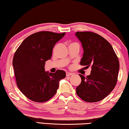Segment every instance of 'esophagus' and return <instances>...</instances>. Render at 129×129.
I'll use <instances>...</instances> for the list:
<instances>
[{"label":"esophagus","instance_id":"1","mask_svg":"<svg viewBox=\"0 0 129 129\" xmlns=\"http://www.w3.org/2000/svg\"><path fill=\"white\" fill-rule=\"evenodd\" d=\"M73 75V74L72 72H66V75L67 77H70V76H72Z\"/></svg>","mask_w":129,"mask_h":129}]
</instances>
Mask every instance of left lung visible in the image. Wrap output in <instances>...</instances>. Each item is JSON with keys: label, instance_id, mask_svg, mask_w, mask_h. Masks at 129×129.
Here are the masks:
<instances>
[{"label": "left lung", "instance_id": "left-lung-1", "mask_svg": "<svg viewBox=\"0 0 129 129\" xmlns=\"http://www.w3.org/2000/svg\"><path fill=\"white\" fill-rule=\"evenodd\" d=\"M83 54L80 64L92 68L89 75H79L81 83L76 88L77 95L87 102L106 98L116 86L119 70L118 58L111 44L100 35L89 31L76 32Z\"/></svg>", "mask_w": 129, "mask_h": 129}]
</instances>
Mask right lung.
Here are the masks:
<instances>
[{
	"label": "right lung",
	"instance_id": "1",
	"mask_svg": "<svg viewBox=\"0 0 129 129\" xmlns=\"http://www.w3.org/2000/svg\"><path fill=\"white\" fill-rule=\"evenodd\" d=\"M65 34L40 31L29 36L20 45L13 59L17 85L30 100L44 102L57 92L65 72L45 71V63L50 59L55 44Z\"/></svg>",
	"mask_w": 129,
	"mask_h": 129
}]
</instances>
